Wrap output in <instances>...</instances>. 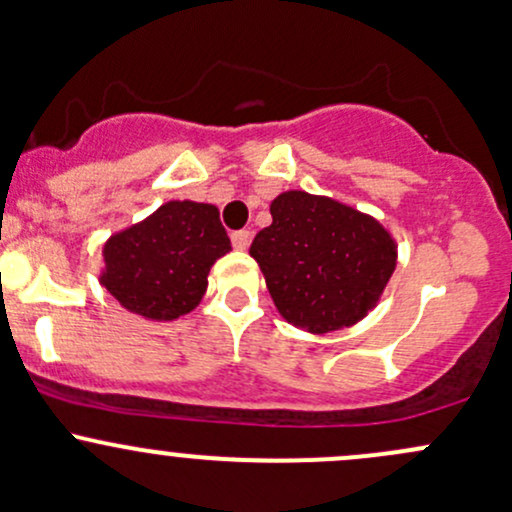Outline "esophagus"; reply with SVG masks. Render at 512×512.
Wrapping results in <instances>:
<instances>
[{
  "label": "esophagus",
  "instance_id": "34e87169",
  "mask_svg": "<svg viewBox=\"0 0 512 512\" xmlns=\"http://www.w3.org/2000/svg\"><path fill=\"white\" fill-rule=\"evenodd\" d=\"M232 244H234V249L246 251V249H249V244H251V232H246V229H241V232H234L232 234Z\"/></svg>",
  "mask_w": 512,
  "mask_h": 512
}]
</instances>
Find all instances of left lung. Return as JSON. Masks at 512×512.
I'll return each mask as SVG.
<instances>
[{
    "instance_id": "1",
    "label": "left lung",
    "mask_w": 512,
    "mask_h": 512,
    "mask_svg": "<svg viewBox=\"0 0 512 512\" xmlns=\"http://www.w3.org/2000/svg\"><path fill=\"white\" fill-rule=\"evenodd\" d=\"M271 217L249 254L280 317L310 334L364 320L398 266L393 234L373 214L305 190L280 192Z\"/></svg>"
}]
</instances>
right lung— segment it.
Segmentation results:
<instances>
[{"instance_id": "right-lung-1", "label": "right lung", "mask_w": 512, "mask_h": 512, "mask_svg": "<svg viewBox=\"0 0 512 512\" xmlns=\"http://www.w3.org/2000/svg\"><path fill=\"white\" fill-rule=\"evenodd\" d=\"M229 251L217 207L170 200L104 241L100 283L124 310L175 322L200 305L210 268Z\"/></svg>"}]
</instances>
